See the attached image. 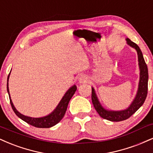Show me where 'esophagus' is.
Wrapping results in <instances>:
<instances>
[{"label":"esophagus","mask_w":153,"mask_h":153,"mask_svg":"<svg viewBox=\"0 0 153 153\" xmlns=\"http://www.w3.org/2000/svg\"><path fill=\"white\" fill-rule=\"evenodd\" d=\"M88 81V78L87 75H80L78 77V82L80 83H85Z\"/></svg>","instance_id":"obj_1"}]
</instances>
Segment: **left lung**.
Here are the masks:
<instances>
[{
	"mask_svg": "<svg viewBox=\"0 0 153 153\" xmlns=\"http://www.w3.org/2000/svg\"><path fill=\"white\" fill-rule=\"evenodd\" d=\"M127 44L129 46L135 49L137 51L138 57V65L140 68V80H139L138 88L137 91V94L135 96L134 100L131 104L127 108L119 111L107 110L103 108L101 103H100L97 96H96L95 89L92 87V99L93 104L95 109L99 113L102 118L111 121V122H120V121L125 120L131 117L133 114L137 111L145 102L147 95V85H148V70L147 66L144 59L142 51L138 47L137 45L131 42L129 39H126Z\"/></svg>",
	"mask_w": 153,
	"mask_h": 153,
	"instance_id": "1",
	"label": "left lung"
}]
</instances>
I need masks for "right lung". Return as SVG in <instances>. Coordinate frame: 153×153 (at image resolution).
Instances as JSON below:
<instances>
[{"label": "right lung", "mask_w": 153, "mask_h": 153, "mask_svg": "<svg viewBox=\"0 0 153 153\" xmlns=\"http://www.w3.org/2000/svg\"><path fill=\"white\" fill-rule=\"evenodd\" d=\"M9 76L10 73L8 76V79H7V91H8V96H9L10 103L13 111H14L16 114L21 119H22L23 121L28 123V124H31V125L34 126L35 127L50 128L56 125L57 123L60 122L61 119L63 118V117L65 116V114L70 100L71 99V98L73 97V96L74 95L75 91L77 90V86L75 85H73V86L70 88L67 91V92L65 94L64 96H63V97L60 100V101H59V103H58L57 107L54 108V111H52V112L49 114L48 115L45 116V117H37V118L27 117V116L22 114H21L20 112L16 110V108H15L13 102H12L9 93V88H8V79H9Z\"/></svg>", "instance_id": "right-lung-1"}]
</instances>
